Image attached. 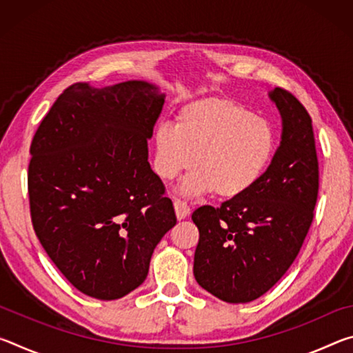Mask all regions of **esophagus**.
Returning <instances> with one entry per match:
<instances>
[{"mask_svg": "<svg viewBox=\"0 0 353 353\" xmlns=\"http://www.w3.org/2000/svg\"><path fill=\"white\" fill-rule=\"evenodd\" d=\"M174 210H176V216L177 219H185L190 214V207L187 202H183L181 199L174 201Z\"/></svg>", "mask_w": 353, "mask_h": 353, "instance_id": "obj_1", "label": "esophagus"}]
</instances>
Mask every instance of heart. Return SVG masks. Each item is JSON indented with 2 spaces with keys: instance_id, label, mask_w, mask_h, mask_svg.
<instances>
[{
  "instance_id": "1",
  "label": "heart",
  "mask_w": 353,
  "mask_h": 353,
  "mask_svg": "<svg viewBox=\"0 0 353 353\" xmlns=\"http://www.w3.org/2000/svg\"><path fill=\"white\" fill-rule=\"evenodd\" d=\"M154 170L163 181L196 166L182 193L240 198L270 168L277 149L276 130L265 118L230 98L210 97L183 105L176 126L154 134ZM196 159H194V157Z\"/></svg>"
}]
</instances>
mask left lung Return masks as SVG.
I'll return each instance as SVG.
<instances>
[{"label":"left lung","mask_w":353,"mask_h":353,"mask_svg":"<svg viewBox=\"0 0 353 353\" xmlns=\"http://www.w3.org/2000/svg\"><path fill=\"white\" fill-rule=\"evenodd\" d=\"M282 141L252 190L191 214L199 229L194 279L224 302L246 303L265 294L290 270L313 223L319 163L312 117L294 94L274 88Z\"/></svg>","instance_id":"1"}]
</instances>
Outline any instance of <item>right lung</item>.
I'll return each mask as SVG.
<instances>
[{
	"label": "right lung",
	"instance_id": "1",
	"mask_svg": "<svg viewBox=\"0 0 353 353\" xmlns=\"http://www.w3.org/2000/svg\"><path fill=\"white\" fill-rule=\"evenodd\" d=\"M165 97L143 81L59 94L31 143L28 193L41 246L83 294L113 301L145 282L155 246L176 225L148 139Z\"/></svg>",
	"mask_w": 353,
	"mask_h": 353
}]
</instances>
